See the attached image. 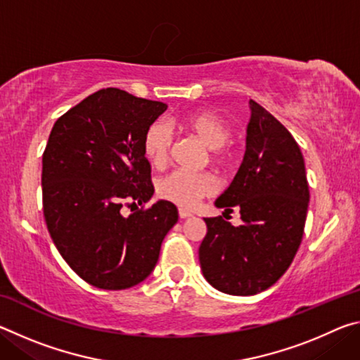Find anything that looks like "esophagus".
I'll return each mask as SVG.
<instances>
[{
	"instance_id": "1",
	"label": "esophagus",
	"mask_w": 360,
	"mask_h": 360,
	"mask_svg": "<svg viewBox=\"0 0 360 360\" xmlns=\"http://www.w3.org/2000/svg\"><path fill=\"white\" fill-rule=\"evenodd\" d=\"M191 216H192L191 211H187L184 208H179V217L181 219H187V217H191Z\"/></svg>"
}]
</instances>
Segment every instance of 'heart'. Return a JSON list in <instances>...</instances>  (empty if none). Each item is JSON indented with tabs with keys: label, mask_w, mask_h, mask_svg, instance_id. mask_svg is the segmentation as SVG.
Wrapping results in <instances>:
<instances>
[{
	"label": "heart",
	"mask_w": 360,
	"mask_h": 360,
	"mask_svg": "<svg viewBox=\"0 0 360 360\" xmlns=\"http://www.w3.org/2000/svg\"><path fill=\"white\" fill-rule=\"evenodd\" d=\"M181 129L192 133L200 139L205 148L211 150V158L216 163H222L227 158V143L231 138L230 125L217 114L200 111L182 115L178 120ZM173 143V133L163 122L152 124L144 135L143 149L148 160L155 167L165 165ZM216 191V182L210 174L188 173L178 169L169 173L158 182L160 197L179 206H193L200 198L208 197Z\"/></svg>",
	"instance_id": "1"
}]
</instances>
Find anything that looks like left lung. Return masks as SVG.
<instances>
[{
  "mask_svg": "<svg viewBox=\"0 0 360 360\" xmlns=\"http://www.w3.org/2000/svg\"><path fill=\"white\" fill-rule=\"evenodd\" d=\"M249 106L245 157L214 202L224 211L236 206L243 224L203 217L208 231L198 249L206 281L230 295H255L284 275L302 243L309 203L294 136L259 103Z\"/></svg>",
  "mask_w": 360,
  "mask_h": 360,
  "instance_id": "obj_1",
  "label": "left lung"
}]
</instances>
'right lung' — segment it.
I'll list each match as a JSON object with an SVG mask.
<instances>
[{
	"label": "right lung",
	"mask_w": 360,
	"mask_h": 360,
	"mask_svg": "<svg viewBox=\"0 0 360 360\" xmlns=\"http://www.w3.org/2000/svg\"><path fill=\"white\" fill-rule=\"evenodd\" d=\"M167 105L119 89L89 95L60 117L42 155V205L53 245L71 270L98 289L139 284L157 265L178 208L154 195L143 141Z\"/></svg>",
	"instance_id": "add662e5"
}]
</instances>
